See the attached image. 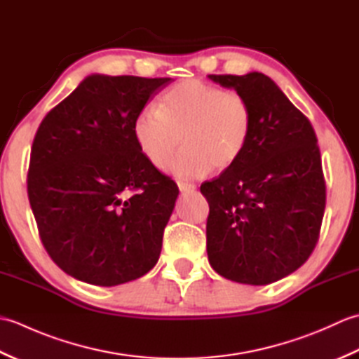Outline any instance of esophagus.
<instances>
[{
	"label": "esophagus",
	"instance_id": "obj_1",
	"mask_svg": "<svg viewBox=\"0 0 359 359\" xmlns=\"http://www.w3.org/2000/svg\"><path fill=\"white\" fill-rule=\"evenodd\" d=\"M177 187L180 189V193H191L196 189V185L188 184V182H177Z\"/></svg>",
	"mask_w": 359,
	"mask_h": 359
}]
</instances>
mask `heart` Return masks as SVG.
Masks as SVG:
<instances>
[{
    "label": "heart",
    "instance_id": "b5f03b06",
    "mask_svg": "<svg viewBox=\"0 0 359 359\" xmlns=\"http://www.w3.org/2000/svg\"><path fill=\"white\" fill-rule=\"evenodd\" d=\"M253 116L245 97L201 80H184L168 89L157 108H143L133 121L140 154L163 170L180 146L186 149L168 165L180 179H199L212 168L228 170L250 140Z\"/></svg>",
    "mask_w": 359,
    "mask_h": 359
}]
</instances>
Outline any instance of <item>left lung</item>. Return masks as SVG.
<instances>
[{"instance_id": "8db88e82", "label": "left lung", "mask_w": 359, "mask_h": 359, "mask_svg": "<svg viewBox=\"0 0 359 359\" xmlns=\"http://www.w3.org/2000/svg\"><path fill=\"white\" fill-rule=\"evenodd\" d=\"M208 79L245 97L253 116L238 162L201 187L210 205L208 261L239 284H271L299 269L319 238L325 184L316 135L266 75Z\"/></svg>"}]
</instances>
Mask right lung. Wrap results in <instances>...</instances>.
Segmentation results:
<instances>
[{
  "mask_svg": "<svg viewBox=\"0 0 359 359\" xmlns=\"http://www.w3.org/2000/svg\"><path fill=\"white\" fill-rule=\"evenodd\" d=\"M170 83L93 74L38 128L29 202L46 251L69 276L114 287L157 264L179 188L140 154L133 121Z\"/></svg>",
  "mask_w": 359,
  "mask_h": 359,
  "instance_id": "obj_1",
  "label": "right lung"
}]
</instances>
